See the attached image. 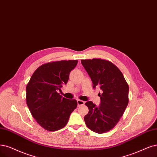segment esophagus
<instances>
[{
  "mask_svg": "<svg viewBox=\"0 0 157 157\" xmlns=\"http://www.w3.org/2000/svg\"><path fill=\"white\" fill-rule=\"evenodd\" d=\"M77 102H78V106H81V105H83L85 104V101L81 100H77Z\"/></svg>",
  "mask_w": 157,
  "mask_h": 157,
  "instance_id": "1",
  "label": "esophagus"
}]
</instances>
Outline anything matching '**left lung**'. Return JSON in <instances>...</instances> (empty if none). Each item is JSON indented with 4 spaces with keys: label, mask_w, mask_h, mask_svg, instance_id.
I'll return each mask as SVG.
<instances>
[{
    "label": "left lung",
    "mask_w": 157,
    "mask_h": 157,
    "mask_svg": "<svg viewBox=\"0 0 157 157\" xmlns=\"http://www.w3.org/2000/svg\"><path fill=\"white\" fill-rule=\"evenodd\" d=\"M92 80L93 88L102 90L100 105L91 101L85 105L89 113L84 117L85 124L96 133H105L114 128L123 115L129 102V85L122 73L113 63L101 59L81 61Z\"/></svg>",
    "instance_id": "1"
}]
</instances>
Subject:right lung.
Here are the masks:
<instances>
[{
	"label": "right lung",
	"mask_w": 157,
	"mask_h": 157,
	"mask_svg": "<svg viewBox=\"0 0 157 157\" xmlns=\"http://www.w3.org/2000/svg\"><path fill=\"white\" fill-rule=\"evenodd\" d=\"M78 60H63L44 64L34 72L26 86V103L37 122L44 129H62L77 107L75 100L63 98L58 93L67 83L69 74Z\"/></svg>",
	"instance_id": "obj_1"
}]
</instances>
